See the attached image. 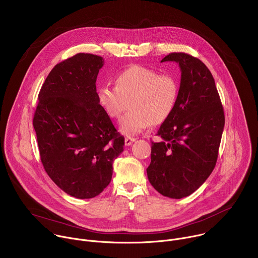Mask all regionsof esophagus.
Listing matches in <instances>:
<instances>
[{
  "instance_id": "1",
  "label": "esophagus",
  "mask_w": 258,
  "mask_h": 258,
  "mask_svg": "<svg viewBox=\"0 0 258 258\" xmlns=\"http://www.w3.org/2000/svg\"><path fill=\"white\" fill-rule=\"evenodd\" d=\"M135 141H136L135 138H130V137H127V138H125V140H124V145H125V146H131Z\"/></svg>"
}]
</instances>
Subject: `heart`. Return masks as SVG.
Masks as SVG:
<instances>
[{"mask_svg":"<svg viewBox=\"0 0 258 258\" xmlns=\"http://www.w3.org/2000/svg\"><path fill=\"white\" fill-rule=\"evenodd\" d=\"M179 84L169 73L133 65L115 77V86L104 85L98 90V101L105 113L117 119L131 106V111L119 121L121 134L132 137L152 124L165 122L177 103Z\"/></svg>","mask_w":258,"mask_h":258,"instance_id":"1","label":"heart"}]
</instances>
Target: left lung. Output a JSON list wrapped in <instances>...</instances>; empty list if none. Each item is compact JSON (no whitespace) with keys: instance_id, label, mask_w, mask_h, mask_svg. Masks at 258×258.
<instances>
[{"instance_id":"left-lung-1","label":"left lung","mask_w":258,"mask_h":258,"mask_svg":"<svg viewBox=\"0 0 258 258\" xmlns=\"http://www.w3.org/2000/svg\"><path fill=\"white\" fill-rule=\"evenodd\" d=\"M180 68L177 103L152 142L147 175L161 195L180 199L194 193L212 172L225 126V113L214 79L206 65L186 53H171L161 62Z\"/></svg>"}]
</instances>
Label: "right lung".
<instances>
[{
  "label": "right lung",
  "instance_id": "1",
  "mask_svg": "<svg viewBox=\"0 0 258 258\" xmlns=\"http://www.w3.org/2000/svg\"><path fill=\"white\" fill-rule=\"evenodd\" d=\"M100 56L80 53L57 64L39 94L33 117L41 160L66 194L98 196L112 177L124 138L101 107L96 89Z\"/></svg>",
  "mask_w": 258,
  "mask_h": 258
}]
</instances>
